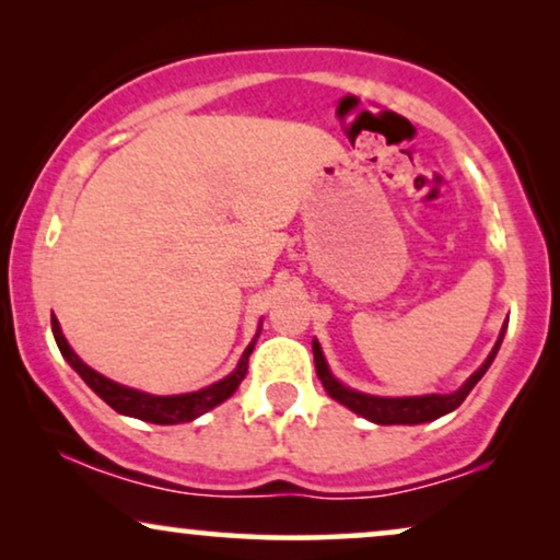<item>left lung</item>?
<instances>
[{
  "mask_svg": "<svg viewBox=\"0 0 560 560\" xmlns=\"http://www.w3.org/2000/svg\"><path fill=\"white\" fill-rule=\"evenodd\" d=\"M504 328H508V326H502L500 339H497L492 354L487 357V362L481 364L479 370L464 382V387H458L456 393H451V395H423V397H374V395H364V393H357V389L343 387L341 382L336 380L331 372H328V364L324 359V351H320V347H318V341H313V359H316V374H318V380L324 382L326 393L331 395L334 400L347 405L349 410H354L357 416H362V418L372 420V423H380V425H416V423H428V420L446 416V412L456 410L458 405L466 400V395H469L474 385H477V382L485 377L489 364H492L497 351H500Z\"/></svg>",
  "mask_w": 560,
  "mask_h": 560,
  "instance_id": "left-lung-1",
  "label": "left lung"
}]
</instances>
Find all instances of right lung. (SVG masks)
<instances>
[{
    "instance_id": "right-lung-1",
    "label": "right lung",
    "mask_w": 560,
    "mask_h": 560,
    "mask_svg": "<svg viewBox=\"0 0 560 560\" xmlns=\"http://www.w3.org/2000/svg\"><path fill=\"white\" fill-rule=\"evenodd\" d=\"M50 326H52V336H56L60 354L68 359V364H71L73 370L81 374V380L86 382V385L94 389V393L102 397L109 408L121 412V416H132L140 420H148V423H158V425L190 423L194 418L203 416V412H209L211 408H217V405L224 402L226 397H232L236 393V387H240V382L244 380V374H247L249 354H252V349H255V341H252L249 347L244 349L240 364H236V370L229 374V377L213 382V385L198 389V393L158 397V395L140 393V389L117 385V382L106 380L104 374L94 372L89 364H83L81 359L75 357V351L71 347H68V341H66L63 331H60V324L56 316L50 318Z\"/></svg>"
}]
</instances>
